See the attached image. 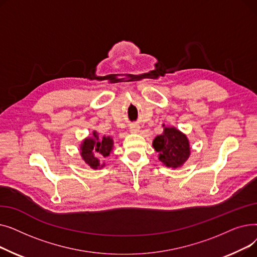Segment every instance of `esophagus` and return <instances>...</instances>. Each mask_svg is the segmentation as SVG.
<instances>
[{"label":"esophagus","instance_id":"obj_1","mask_svg":"<svg viewBox=\"0 0 257 257\" xmlns=\"http://www.w3.org/2000/svg\"><path fill=\"white\" fill-rule=\"evenodd\" d=\"M130 131H131V133H139L140 132V126H138V125L131 126Z\"/></svg>","mask_w":257,"mask_h":257}]
</instances>
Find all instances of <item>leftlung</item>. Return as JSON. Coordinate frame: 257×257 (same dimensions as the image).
Segmentation results:
<instances>
[{"label": "left lung", "instance_id": "1", "mask_svg": "<svg viewBox=\"0 0 257 257\" xmlns=\"http://www.w3.org/2000/svg\"><path fill=\"white\" fill-rule=\"evenodd\" d=\"M153 147L161 163L173 169L181 167L191 154L186 136L175 127H165L164 133L154 139Z\"/></svg>", "mask_w": 257, "mask_h": 257}]
</instances>
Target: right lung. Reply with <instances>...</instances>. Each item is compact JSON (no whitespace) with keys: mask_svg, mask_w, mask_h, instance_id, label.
<instances>
[{"mask_svg":"<svg viewBox=\"0 0 257 257\" xmlns=\"http://www.w3.org/2000/svg\"><path fill=\"white\" fill-rule=\"evenodd\" d=\"M113 148V141L110 137L99 138L98 133L93 131L92 138L85 139L80 147V154L91 169H101L104 164L100 163V158L103 159L109 156Z\"/></svg>","mask_w":257,"mask_h":257,"instance_id":"add662e5","label":"right lung"}]
</instances>
